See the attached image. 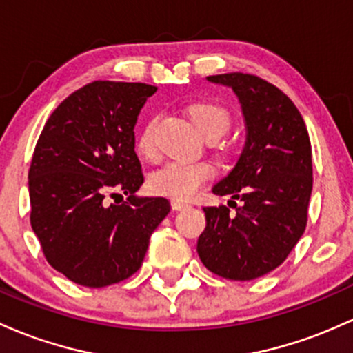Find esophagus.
<instances>
[{
    "instance_id": "1",
    "label": "esophagus",
    "mask_w": 353,
    "mask_h": 353,
    "mask_svg": "<svg viewBox=\"0 0 353 353\" xmlns=\"http://www.w3.org/2000/svg\"><path fill=\"white\" fill-rule=\"evenodd\" d=\"M190 205L187 203V201L183 200H172V208L173 210H183V208H188Z\"/></svg>"
}]
</instances>
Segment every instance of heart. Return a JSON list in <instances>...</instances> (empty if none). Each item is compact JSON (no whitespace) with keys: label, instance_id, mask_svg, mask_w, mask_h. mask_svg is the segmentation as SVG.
Returning <instances> with one entry per match:
<instances>
[{"label":"heart","instance_id":"heart-1","mask_svg":"<svg viewBox=\"0 0 353 353\" xmlns=\"http://www.w3.org/2000/svg\"><path fill=\"white\" fill-rule=\"evenodd\" d=\"M187 114L195 128L210 141L216 140L232 125V114L216 101L200 100L187 106ZM134 148L141 158L155 161L158 157L155 143V120L145 121L134 140ZM215 175L208 161H170L148 178V187L155 195L188 200Z\"/></svg>","mask_w":353,"mask_h":353}]
</instances>
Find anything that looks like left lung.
I'll use <instances>...</instances> for the list:
<instances>
[{
	"instance_id": "1",
	"label": "left lung",
	"mask_w": 353,
	"mask_h": 353,
	"mask_svg": "<svg viewBox=\"0 0 353 353\" xmlns=\"http://www.w3.org/2000/svg\"><path fill=\"white\" fill-rule=\"evenodd\" d=\"M210 81L232 86L247 121V145L235 168L213 187L227 205L205 207L207 227L196 252L215 275L248 282L280 267L303 235L314 187L312 145L294 101L263 78L223 73Z\"/></svg>"
}]
</instances>
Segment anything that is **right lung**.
Segmentation results:
<instances>
[{
  "mask_svg": "<svg viewBox=\"0 0 353 353\" xmlns=\"http://www.w3.org/2000/svg\"><path fill=\"white\" fill-rule=\"evenodd\" d=\"M155 91L145 83L91 81L59 103L34 146L31 228L46 262L83 287L132 276L170 212L163 196L133 195L145 181L133 128ZM118 192L126 202L105 203Z\"/></svg>",
  "mask_w": 353,
  "mask_h": 353,
  "instance_id": "obj_1",
  "label": "right lung"
}]
</instances>
